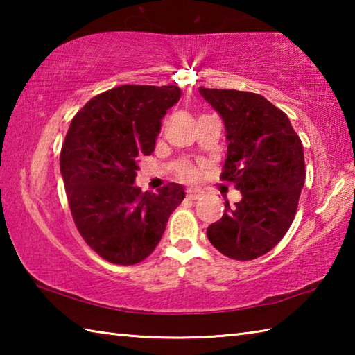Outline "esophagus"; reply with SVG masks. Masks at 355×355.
I'll return each mask as SVG.
<instances>
[{"instance_id":"obj_1","label":"esophagus","mask_w":355,"mask_h":355,"mask_svg":"<svg viewBox=\"0 0 355 355\" xmlns=\"http://www.w3.org/2000/svg\"><path fill=\"white\" fill-rule=\"evenodd\" d=\"M186 196H188V199H191V200H197L203 196V191L196 188V186H191V188H188V191H186Z\"/></svg>"}]
</instances>
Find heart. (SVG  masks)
Masks as SVG:
<instances>
[{"label": "heart", "instance_id": "b5f03b06", "mask_svg": "<svg viewBox=\"0 0 355 355\" xmlns=\"http://www.w3.org/2000/svg\"><path fill=\"white\" fill-rule=\"evenodd\" d=\"M177 173H178L180 177H183V178H192V177H194V171H192L191 167H188V166L180 167V169L177 171Z\"/></svg>", "mask_w": 355, "mask_h": 355}]
</instances>
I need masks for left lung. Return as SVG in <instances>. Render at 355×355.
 Here are the masks:
<instances>
[{"label": "left lung", "instance_id": "8db88e82", "mask_svg": "<svg viewBox=\"0 0 355 355\" xmlns=\"http://www.w3.org/2000/svg\"><path fill=\"white\" fill-rule=\"evenodd\" d=\"M220 114L227 131V159L220 180L243 199L225 202L207 236L222 255L248 261L279 244L296 216L305 180L304 150L286 114L260 94L199 89Z\"/></svg>", "mask_w": 355, "mask_h": 355}]
</instances>
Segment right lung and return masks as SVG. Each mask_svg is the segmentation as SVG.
Wrapping results in <instances>:
<instances>
[{"instance_id": "obj_1", "label": "right lung", "mask_w": 355, "mask_h": 355, "mask_svg": "<svg viewBox=\"0 0 355 355\" xmlns=\"http://www.w3.org/2000/svg\"><path fill=\"white\" fill-rule=\"evenodd\" d=\"M177 86L123 84L76 112L62 144L61 173L75 225L103 260L130 266L152 254L184 188L158 194L135 186L137 161L155 150L161 119L180 100Z\"/></svg>"}]
</instances>
